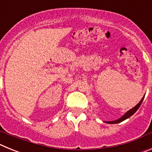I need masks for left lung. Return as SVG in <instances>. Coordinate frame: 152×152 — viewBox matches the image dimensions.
Instances as JSON below:
<instances>
[{"label": "left lung", "mask_w": 152, "mask_h": 152, "mask_svg": "<svg viewBox=\"0 0 152 152\" xmlns=\"http://www.w3.org/2000/svg\"><path fill=\"white\" fill-rule=\"evenodd\" d=\"M143 99H144V97L142 98V100H141V101L139 102V103H138V104H137L135 107H133V108L131 109V110H130L129 111H128V112L126 113H125L121 118H119V119H117V120H114V121H111V122H107V123H110V124H116V123H120V122H123V120H125V119L129 118L130 116H132V115H133V114L136 112L137 110L139 108V107H140L141 104H142V101H143Z\"/></svg>", "instance_id": "1"}]
</instances>
